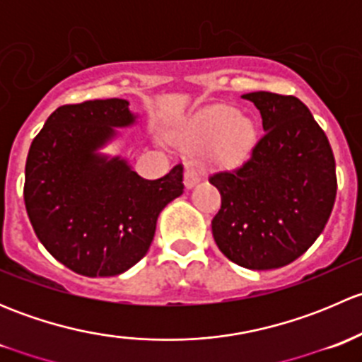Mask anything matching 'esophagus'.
Here are the masks:
<instances>
[{"label": "esophagus", "mask_w": 362, "mask_h": 362, "mask_svg": "<svg viewBox=\"0 0 362 362\" xmlns=\"http://www.w3.org/2000/svg\"><path fill=\"white\" fill-rule=\"evenodd\" d=\"M199 180H202V177H199V175L196 173L194 170H187V171H185V177H184L185 189H192L196 184H198Z\"/></svg>", "instance_id": "1"}]
</instances>
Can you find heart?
I'll return each mask as SVG.
<instances>
[{
  "label": "heart",
  "instance_id": "b5f03b06",
  "mask_svg": "<svg viewBox=\"0 0 362 362\" xmlns=\"http://www.w3.org/2000/svg\"><path fill=\"white\" fill-rule=\"evenodd\" d=\"M257 138L255 124L249 117H238V110L218 105L202 112L191 129L192 145H215V159L224 166L240 164L249 156Z\"/></svg>",
  "mask_w": 362,
  "mask_h": 362
}]
</instances>
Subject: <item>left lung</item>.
<instances>
[{"label":"left lung","mask_w":362,"mask_h":362,"mask_svg":"<svg viewBox=\"0 0 362 362\" xmlns=\"http://www.w3.org/2000/svg\"><path fill=\"white\" fill-rule=\"evenodd\" d=\"M262 117L247 163L210 177L222 204L211 221L218 250L247 269L296 261L324 231L337 198V164L326 133L294 96L243 94Z\"/></svg>","instance_id":"left-lung-1"}]
</instances>
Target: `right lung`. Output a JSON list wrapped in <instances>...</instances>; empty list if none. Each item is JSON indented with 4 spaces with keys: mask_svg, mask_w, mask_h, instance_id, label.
I'll list each match as a JSON object with an SVG mask.
<instances>
[{
    "mask_svg": "<svg viewBox=\"0 0 362 362\" xmlns=\"http://www.w3.org/2000/svg\"><path fill=\"white\" fill-rule=\"evenodd\" d=\"M134 122L129 101L119 98L63 105L29 147L28 217L50 255L78 275L115 276L136 264L163 208L184 192L182 164L145 180L126 159L98 152L115 127Z\"/></svg>",
    "mask_w": 362,
    "mask_h": 362,
    "instance_id": "obj_1",
    "label": "right lung"
}]
</instances>
